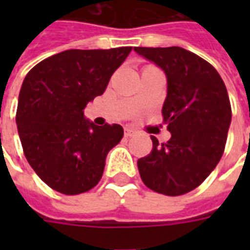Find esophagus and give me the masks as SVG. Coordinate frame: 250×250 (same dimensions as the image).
<instances>
[{
  "label": "esophagus",
  "mask_w": 250,
  "mask_h": 250,
  "mask_svg": "<svg viewBox=\"0 0 250 250\" xmlns=\"http://www.w3.org/2000/svg\"><path fill=\"white\" fill-rule=\"evenodd\" d=\"M135 135V131L131 128H125V137H132Z\"/></svg>",
  "instance_id": "esophagus-1"
}]
</instances>
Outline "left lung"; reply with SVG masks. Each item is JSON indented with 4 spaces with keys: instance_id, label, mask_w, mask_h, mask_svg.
<instances>
[{
    "instance_id": "obj_1",
    "label": "left lung",
    "mask_w": 250,
    "mask_h": 250,
    "mask_svg": "<svg viewBox=\"0 0 250 250\" xmlns=\"http://www.w3.org/2000/svg\"><path fill=\"white\" fill-rule=\"evenodd\" d=\"M167 76L164 123L171 139L153 141L152 152L137 161L141 180L157 193L182 196L197 188L225 152L231 104L221 75L197 54L179 48H135Z\"/></svg>"
}]
</instances>
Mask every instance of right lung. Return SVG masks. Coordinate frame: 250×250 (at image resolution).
I'll return each mask as SVG.
<instances>
[{"mask_svg":"<svg viewBox=\"0 0 250 250\" xmlns=\"http://www.w3.org/2000/svg\"><path fill=\"white\" fill-rule=\"evenodd\" d=\"M131 50L70 49L41 61L24 78L18 133L28 164L52 189L74 196L101 180L106 156L122 140L123 128L93 125L83 110L105 92Z\"/></svg>","mask_w":250,"mask_h":250,"instance_id":"add662e5","label":"right lung"}]
</instances>
